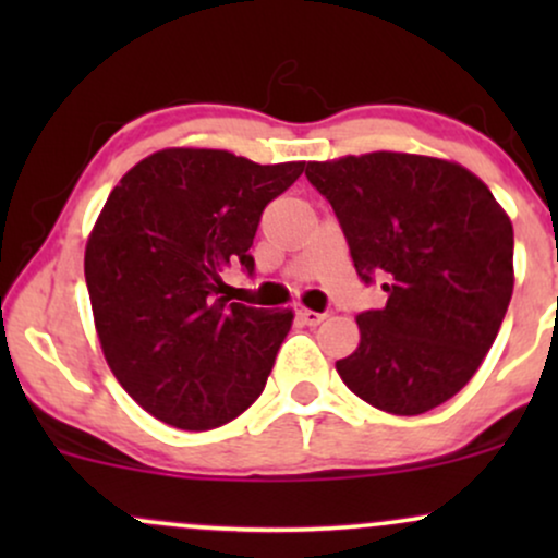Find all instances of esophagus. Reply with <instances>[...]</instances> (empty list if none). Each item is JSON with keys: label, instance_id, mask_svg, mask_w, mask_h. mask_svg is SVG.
<instances>
[{"label": "esophagus", "instance_id": "obj_1", "mask_svg": "<svg viewBox=\"0 0 558 558\" xmlns=\"http://www.w3.org/2000/svg\"><path fill=\"white\" fill-rule=\"evenodd\" d=\"M296 317H299L304 325H310V328H315V325H319V323H323V319H325L323 312L306 310V306H301V310L296 312Z\"/></svg>", "mask_w": 558, "mask_h": 558}]
</instances>
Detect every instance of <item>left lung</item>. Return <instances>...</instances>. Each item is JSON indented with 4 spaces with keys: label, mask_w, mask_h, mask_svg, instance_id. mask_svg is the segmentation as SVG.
I'll return each mask as SVG.
<instances>
[{
    "label": "left lung",
    "mask_w": 558,
    "mask_h": 558,
    "mask_svg": "<svg viewBox=\"0 0 558 558\" xmlns=\"http://www.w3.org/2000/svg\"><path fill=\"white\" fill-rule=\"evenodd\" d=\"M330 202L362 280L388 301L362 312L341 380L388 414L430 412L457 396L496 341L514 291V230L475 172L448 159L369 151L306 162Z\"/></svg>",
    "instance_id": "obj_1"
}]
</instances>
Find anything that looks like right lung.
<instances>
[{
    "label": "right lung",
    "mask_w": 558,
    "mask_h": 558,
    "mask_svg": "<svg viewBox=\"0 0 558 558\" xmlns=\"http://www.w3.org/2000/svg\"><path fill=\"white\" fill-rule=\"evenodd\" d=\"M306 162L257 165L170 146L120 178L86 241L101 354L133 401L181 430H213L265 390L293 310L228 301L220 272L248 254L262 209Z\"/></svg>",
    "instance_id": "right-lung-1"
}]
</instances>
